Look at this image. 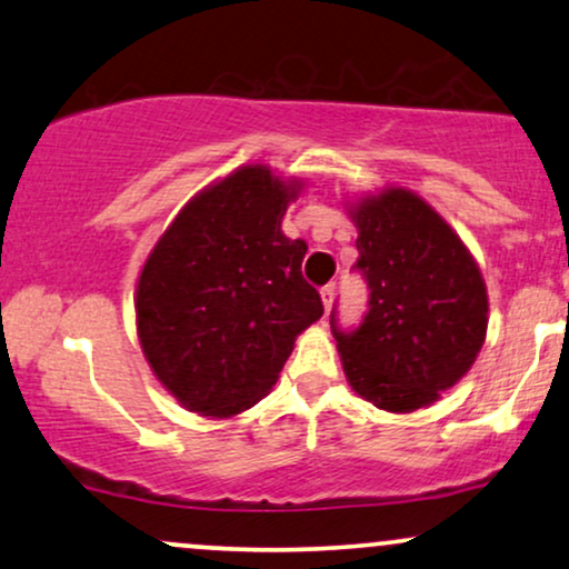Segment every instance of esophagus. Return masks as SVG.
Instances as JSON below:
<instances>
[{"mask_svg": "<svg viewBox=\"0 0 569 569\" xmlns=\"http://www.w3.org/2000/svg\"><path fill=\"white\" fill-rule=\"evenodd\" d=\"M333 293H336L333 283L322 286V289H320V297H322V305H326V309H330V305H333Z\"/></svg>", "mask_w": 569, "mask_h": 569, "instance_id": "34e87169", "label": "esophagus"}]
</instances>
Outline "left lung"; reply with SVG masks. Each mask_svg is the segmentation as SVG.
<instances>
[{
    "label": "left lung",
    "mask_w": 569,
    "mask_h": 569,
    "mask_svg": "<svg viewBox=\"0 0 569 569\" xmlns=\"http://www.w3.org/2000/svg\"><path fill=\"white\" fill-rule=\"evenodd\" d=\"M351 220L355 270L370 297L355 330H341L330 312L343 372L378 409L415 412L476 362L488 326L486 283L459 236L412 191L365 199Z\"/></svg>",
    "instance_id": "8db88e82"
}]
</instances>
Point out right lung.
I'll use <instances>...</instances> for the list:
<instances>
[{"mask_svg": "<svg viewBox=\"0 0 569 569\" xmlns=\"http://www.w3.org/2000/svg\"><path fill=\"white\" fill-rule=\"evenodd\" d=\"M297 183L264 164L222 178L157 241L136 291L141 349L186 409L231 417L276 386L297 338L322 318L301 276L305 239L280 231Z\"/></svg>", "mask_w": 569, "mask_h": 569, "instance_id": "right-lung-1", "label": "right lung"}]
</instances>
